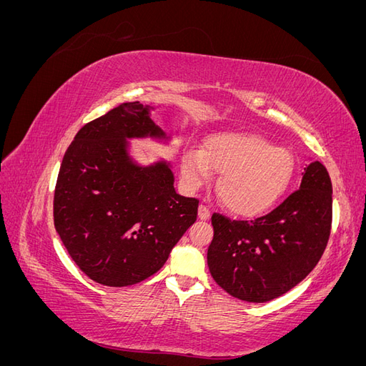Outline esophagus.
I'll list each match as a JSON object with an SVG mask.
<instances>
[{
    "label": "esophagus",
    "mask_w": 366,
    "mask_h": 366,
    "mask_svg": "<svg viewBox=\"0 0 366 366\" xmlns=\"http://www.w3.org/2000/svg\"><path fill=\"white\" fill-rule=\"evenodd\" d=\"M209 217H210L209 209L204 204L198 206V218H200V219H209Z\"/></svg>",
    "instance_id": "esophagus-1"
}]
</instances>
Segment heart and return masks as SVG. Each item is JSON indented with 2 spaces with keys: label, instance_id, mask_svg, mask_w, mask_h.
<instances>
[{
  "label": "heart",
  "instance_id": "b5f03b06",
  "mask_svg": "<svg viewBox=\"0 0 366 366\" xmlns=\"http://www.w3.org/2000/svg\"><path fill=\"white\" fill-rule=\"evenodd\" d=\"M221 174L217 194L232 214L258 217L281 200L295 172L289 149L273 147L250 132H219L204 142V148L186 149L182 159L184 183L197 189Z\"/></svg>",
  "mask_w": 366,
  "mask_h": 366
}]
</instances>
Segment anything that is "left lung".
<instances>
[{"instance_id":"obj_1","label":"left lung","mask_w":366,"mask_h":366,"mask_svg":"<svg viewBox=\"0 0 366 366\" xmlns=\"http://www.w3.org/2000/svg\"><path fill=\"white\" fill-rule=\"evenodd\" d=\"M333 187L325 166L304 168L299 189L253 221L214 214L207 265L215 282L247 302H267L301 282L327 247Z\"/></svg>"}]
</instances>
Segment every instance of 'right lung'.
I'll return each mask as SVG.
<instances>
[{
    "mask_svg": "<svg viewBox=\"0 0 366 366\" xmlns=\"http://www.w3.org/2000/svg\"><path fill=\"white\" fill-rule=\"evenodd\" d=\"M152 107L122 104L84 125L61 163L54 229L88 278L108 287L159 272L197 219L198 200L175 192L171 163L129 156V139L168 140Z\"/></svg>",
    "mask_w": 366,
    "mask_h": 366,
    "instance_id": "obj_1",
    "label": "right lung"
}]
</instances>
